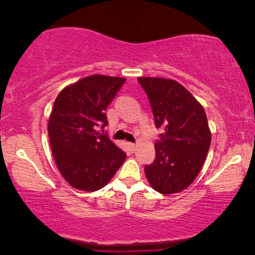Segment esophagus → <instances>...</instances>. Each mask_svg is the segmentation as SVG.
Masks as SVG:
<instances>
[{"mask_svg": "<svg viewBox=\"0 0 255 255\" xmlns=\"http://www.w3.org/2000/svg\"><path fill=\"white\" fill-rule=\"evenodd\" d=\"M128 151L133 153L135 151V148H137V145L133 144V142H128Z\"/></svg>", "mask_w": 255, "mask_h": 255, "instance_id": "esophagus-1", "label": "esophagus"}]
</instances>
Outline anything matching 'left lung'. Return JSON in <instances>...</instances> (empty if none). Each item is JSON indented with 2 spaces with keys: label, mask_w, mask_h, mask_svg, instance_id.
<instances>
[{
  "label": "left lung",
  "mask_w": 255,
  "mask_h": 255,
  "mask_svg": "<svg viewBox=\"0 0 255 255\" xmlns=\"http://www.w3.org/2000/svg\"><path fill=\"white\" fill-rule=\"evenodd\" d=\"M151 104L156 128L155 160L145 166L146 179L162 195L180 193L196 179L211 144V132L201 103L179 82L138 78Z\"/></svg>",
  "instance_id": "left-lung-1"
}]
</instances>
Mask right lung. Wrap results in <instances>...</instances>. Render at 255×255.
I'll return each mask as SVG.
<instances>
[{
    "instance_id": "obj_1",
    "label": "right lung",
    "mask_w": 255,
    "mask_h": 255,
    "mask_svg": "<svg viewBox=\"0 0 255 255\" xmlns=\"http://www.w3.org/2000/svg\"><path fill=\"white\" fill-rule=\"evenodd\" d=\"M124 78L90 75L64 88L48 120L51 149L59 172L73 188L96 191L107 186L127 154L97 131ZM103 131V130H102Z\"/></svg>"
}]
</instances>
